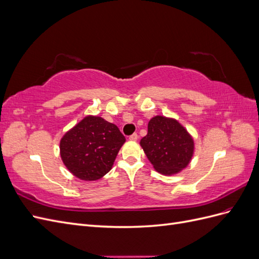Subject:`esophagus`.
I'll list each match as a JSON object with an SVG mask.
<instances>
[{
	"label": "esophagus",
	"mask_w": 259,
	"mask_h": 259,
	"mask_svg": "<svg viewBox=\"0 0 259 259\" xmlns=\"http://www.w3.org/2000/svg\"><path fill=\"white\" fill-rule=\"evenodd\" d=\"M137 139H138V135L136 134V133H134V134L130 136V140H132V142H136Z\"/></svg>",
	"instance_id": "1"
}]
</instances>
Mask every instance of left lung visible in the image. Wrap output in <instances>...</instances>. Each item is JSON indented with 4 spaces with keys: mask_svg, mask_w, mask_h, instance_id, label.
Returning a JSON list of instances; mask_svg holds the SVG:
<instances>
[{
    "mask_svg": "<svg viewBox=\"0 0 259 259\" xmlns=\"http://www.w3.org/2000/svg\"><path fill=\"white\" fill-rule=\"evenodd\" d=\"M140 146L155 170L173 175L189 164L193 154V139L176 120L156 115L148 123V134Z\"/></svg>",
    "mask_w": 259,
    "mask_h": 259,
    "instance_id": "8db88e82",
    "label": "left lung"
}]
</instances>
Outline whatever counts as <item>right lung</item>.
<instances>
[{
  "instance_id": "1",
  "label": "right lung",
  "mask_w": 259,
  "mask_h": 259,
  "mask_svg": "<svg viewBox=\"0 0 259 259\" xmlns=\"http://www.w3.org/2000/svg\"><path fill=\"white\" fill-rule=\"evenodd\" d=\"M125 137L116 125L89 115L60 140L62 162L83 180H97L111 169Z\"/></svg>"
}]
</instances>
